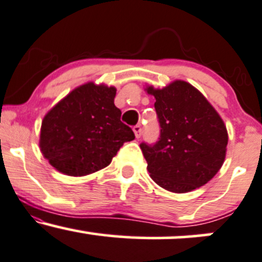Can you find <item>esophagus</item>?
<instances>
[{
    "label": "esophagus",
    "mask_w": 262,
    "mask_h": 262,
    "mask_svg": "<svg viewBox=\"0 0 262 262\" xmlns=\"http://www.w3.org/2000/svg\"><path fill=\"white\" fill-rule=\"evenodd\" d=\"M133 132H134L135 138H137V139H139V138L141 137V133H143V130H141L140 125H135V127L133 128Z\"/></svg>",
    "instance_id": "obj_1"
}]
</instances>
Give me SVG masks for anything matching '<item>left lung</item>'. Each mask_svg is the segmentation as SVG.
<instances>
[{
  "instance_id": "obj_1",
  "label": "left lung",
  "mask_w": 262,
  "mask_h": 262,
  "mask_svg": "<svg viewBox=\"0 0 262 262\" xmlns=\"http://www.w3.org/2000/svg\"><path fill=\"white\" fill-rule=\"evenodd\" d=\"M156 99L161 135L155 145L140 149L150 177L172 193L203 187L225 162L228 133L215 107L196 88L174 80L162 89L145 88Z\"/></svg>"
}]
</instances>
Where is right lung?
<instances>
[{"label":"right lung","mask_w":262,"mask_h":262,"mask_svg":"<svg viewBox=\"0 0 262 262\" xmlns=\"http://www.w3.org/2000/svg\"><path fill=\"white\" fill-rule=\"evenodd\" d=\"M116 88L88 81L46 113L41 123V154L58 172L83 177L111 163L135 135L121 122Z\"/></svg>","instance_id":"add662e5"}]
</instances>
